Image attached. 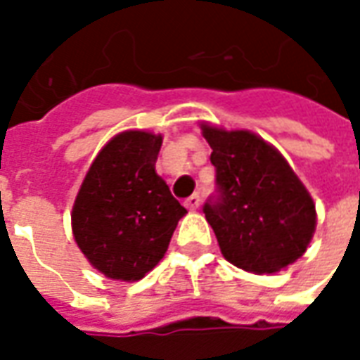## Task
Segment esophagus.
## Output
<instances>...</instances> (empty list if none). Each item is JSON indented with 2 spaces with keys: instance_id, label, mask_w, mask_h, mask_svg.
<instances>
[{
  "instance_id": "34e87169",
  "label": "esophagus",
  "mask_w": 360,
  "mask_h": 360,
  "mask_svg": "<svg viewBox=\"0 0 360 360\" xmlns=\"http://www.w3.org/2000/svg\"><path fill=\"white\" fill-rule=\"evenodd\" d=\"M185 206H187L188 210H198V206H200V195L188 196L187 200H185Z\"/></svg>"
}]
</instances>
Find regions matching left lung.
Listing matches in <instances>:
<instances>
[{"mask_svg": "<svg viewBox=\"0 0 360 360\" xmlns=\"http://www.w3.org/2000/svg\"><path fill=\"white\" fill-rule=\"evenodd\" d=\"M218 196L204 214L221 255L252 274H276L304 255L316 229L314 200L285 158L250 131L202 123Z\"/></svg>", "mask_w": 360, "mask_h": 360, "instance_id": "8db88e82", "label": "left lung"}]
</instances>
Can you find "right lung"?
<instances>
[{"label": "right lung", "instance_id": "1", "mask_svg": "<svg viewBox=\"0 0 360 360\" xmlns=\"http://www.w3.org/2000/svg\"><path fill=\"white\" fill-rule=\"evenodd\" d=\"M160 148L162 134H115L98 152L75 198V241L105 278H144L164 258L187 214L156 173Z\"/></svg>", "mask_w": 360, "mask_h": 360}]
</instances>
